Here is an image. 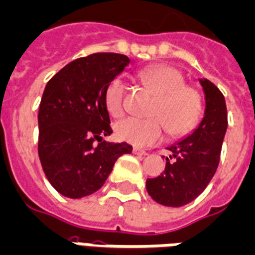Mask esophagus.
I'll list each match as a JSON object with an SVG mask.
<instances>
[{
  "label": "esophagus",
  "mask_w": 255,
  "mask_h": 255,
  "mask_svg": "<svg viewBox=\"0 0 255 255\" xmlns=\"http://www.w3.org/2000/svg\"><path fill=\"white\" fill-rule=\"evenodd\" d=\"M133 153H134V154H137V156H146V154H148V152H146V150H142V149H139V148L133 149Z\"/></svg>",
  "instance_id": "obj_1"
}]
</instances>
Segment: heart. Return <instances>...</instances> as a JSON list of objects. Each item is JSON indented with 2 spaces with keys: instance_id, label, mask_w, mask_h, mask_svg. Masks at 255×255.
<instances>
[{
  "instance_id": "b5f03b06",
  "label": "heart",
  "mask_w": 255,
  "mask_h": 255,
  "mask_svg": "<svg viewBox=\"0 0 255 255\" xmlns=\"http://www.w3.org/2000/svg\"><path fill=\"white\" fill-rule=\"evenodd\" d=\"M137 78L156 97L149 118L128 117L116 125L118 139L135 146H148L162 137L164 129L172 137L188 134L200 122L203 101L196 89L185 84L183 74L175 67L153 66L139 71ZM126 83L114 78L105 90V105L113 117L125 113Z\"/></svg>"
}]
</instances>
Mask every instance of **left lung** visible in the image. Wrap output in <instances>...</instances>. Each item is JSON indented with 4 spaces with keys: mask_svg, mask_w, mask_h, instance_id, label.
I'll use <instances>...</instances> for the list:
<instances>
[{
    "mask_svg": "<svg viewBox=\"0 0 255 255\" xmlns=\"http://www.w3.org/2000/svg\"><path fill=\"white\" fill-rule=\"evenodd\" d=\"M206 110L192 134L171 145L165 171L146 180L153 200L168 207H181L198 198L219 165L222 143L227 130V107L221 90L208 79L200 80Z\"/></svg>",
    "mask_w": 255,
    "mask_h": 255,
    "instance_id": "left-lung-1",
    "label": "left lung"
}]
</instances>
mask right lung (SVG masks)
Instances as JSON below:
<instances>
[{
	"mask_svg": "<svg viewBox=\"0 0 255 255\" xmlns=\"http://www.w3.org/2000/svg\"><path fill=\"white\" fill-rule=\"evenodd\" d=\"M129 63L121 53H93L68 63L45 86L39 107V157L49 183L67 198L97 192L117 158L131 152L129 143L102 139L113 133L105 90Z\"/></svg>",
	"mask_w": 255,
	"mask_h": 255,
	"instance_id": "obj_1",
	"label": "right lung"
}]
</instances>
